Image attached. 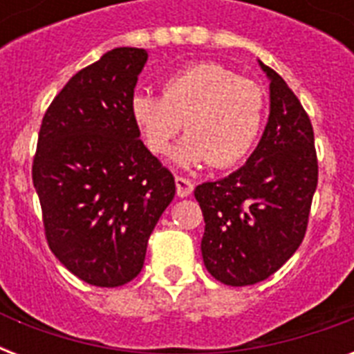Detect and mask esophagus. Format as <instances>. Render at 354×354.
I'll use <instances>...</instances> for the list:
<instances>
[{
    "instance_id": "1",
    "label": "esophagus",
    "mask_w": 354,
    "mask_h": 354,
    "mask_svg": "<svg viewBox=\"0 0 354 354\" xmlns=\"http://www.w3.org/2000/svg\"><path fill=\"white\" fill-rule=\"evenodd\" d=\"M176 180V193L180 198H185V196H189V194L193 193V182L189 180V178H183V176H176L174 178Z\"/></svg>"
}]
</instances>
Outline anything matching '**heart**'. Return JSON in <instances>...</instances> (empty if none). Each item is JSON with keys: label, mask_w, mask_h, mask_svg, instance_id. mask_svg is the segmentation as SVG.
Segmentation results:
<instances>
[{"label": "heart", "mask_w": 354, "mask_h": 354, "mask_svg": "<svg viewBox=\"0 0 354 354\" xmlns=\"http://www.w3.org/2000/svg\"><path fill=\"white\" fill-rule=\"evenodd\" d=\"M264 110L261 86L215 62L189 64L167 77L163 93L138 90L130 99L132 121L150 152L163 154L182 124L187 128L171 152L185 169L241 163L257 143Z\"/></svg>", "instance_id": "obj_1"}]
</instances>
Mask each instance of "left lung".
I'll use <instances>...</instances> for the list:
<instances>
[{
	"mask_svg": "<svg viewBox=\"0 0 354 354\" xmlns=\"http://www.w3.org/2000/svg\"><path fill=\"white\" fill-rule=\"evenodd\" d=\"M259 66L270 80V115L257 149L239 171L194 189L205 268L230 286L264 281L294 255L318 185L310 119L285 80Z\"/></svg>",
	"mask_w": 354,
	"mask_h": 354,
	"instance_id": "left-lung-1",
	"label": "left lung"
}]
</instances>
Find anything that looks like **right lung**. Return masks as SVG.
<instances>
[{
    "mask_svg": "<svg viewBox=\"0 0 354 354\" xmlns=\"http://www.w3.org/2000/svg\"><path fill=\"white\" fill-rule=\"evenodd\" d=\"M147 51L118 47L73 75L47 108L32 161L47 244L79 279L121 286L176 193L139 139L130 99Z\"/></svg>",
    "mask_w": 354,
    "mask_h": 354,
    "instance_id": "obj_1",
    "label": "right lung"
}]
</instances>
